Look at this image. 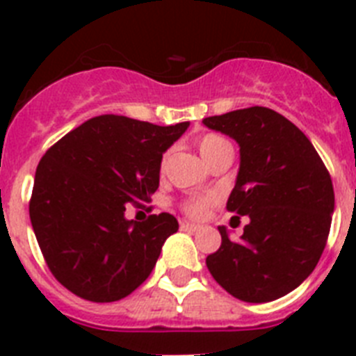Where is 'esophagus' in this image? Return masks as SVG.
Returning <instances> with one entry per match:
<instances>
[{"instance_id":"34e87169","label":"esophagus","mask_w":356,"mask_h":356,"mask_svg":"<svg viewBox=\"0 0 356 356\" xmlns=\"http://www.w3.org/2000/svg\"><path fill=\"white\" fill-rule=\"evenodd\" d=\"M180 228L184 229V232H197V229H200V226L194 225V222L181 221V222H180Z\"/></svg>"}]
</instances>
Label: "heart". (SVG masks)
<instances>
[{
    "label": "heart",
    "instance_id": "b5f03b06",
    "mask_svg": "<svg viewBox=\"0 0 356 356\" xmlns=\"http://www.w3.org/2000/svg\"><path fill=\"white\" fill-rule=\"evenodd\" d=\"M197 149H200V155L203 156L207 163H212L213 160H217L219 156L228 155V153H234V147L225 137L217 134H209L205 137H201L200 143H197ZM207 201L205 200H196L191 201L187 205V212L194 217H201L205 213Z\"/></svg>",
    "mask_w": 356,
    "mask_h": 356
}]
</instances>
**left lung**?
<instances>
[{
  "label": "left lung",
  "mask_w": 356,
  "mask_h": 356,
  "mask_svg": "<svg viewBox=\"0 0 356 356\" xmlns=\"http://www.w3.org/2000/svg\"><path fill=\"white\" fill-rule=\"evenodd\" d=\"M203 124L238 144L226 209L250 217L238 241L219 226L221 248L207 267L237 300H278L303 284L323 254L335 209L332 178L307 135L275 110H234Z\"/></svg>",
  "instance_id": "8db88e82"
}]
</instances>
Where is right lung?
<instances>
[{
	"label": "right lung",
	"instance_id": "obj_1",
	"mask_svg": "<svg viewBox=\"0 0 356 356\" xmlns=\"http://www.w3.org/2000/svg\"><path fill=\"white\" fill-rule=\"evenodd\" d=\"M188 124L97 115L46 151L37 165L30 221L53 276L72 294L110 303L151 275L178 221L165 212L144 222L127 219V203H149L162 155Z\"/></svg>",
	"mask_w": 356,
	"mask_h": 356
}]
</instances>
